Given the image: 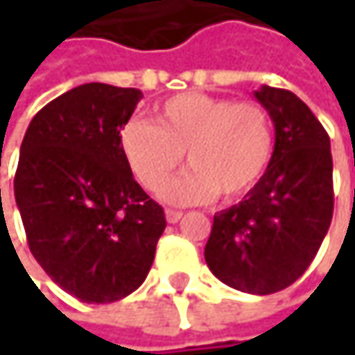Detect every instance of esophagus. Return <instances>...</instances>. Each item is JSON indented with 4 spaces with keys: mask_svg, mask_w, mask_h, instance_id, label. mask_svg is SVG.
<instances>
[{
    "mask_svg": "<svg viewBox=\"0 0 355 355\" xmlns=\"http://www.w3.org/2000/svg\"><path fill=\"white\" fill-rule=\"evenodd\" d=\"M180 218H182V211H178V209H166V222L168 224H177Z\"/></svg>",
    "mask_w": 355,
    "mask_h": 355,
    "instance_id": "1",
    "label": "esophagus"
}]
</instances>
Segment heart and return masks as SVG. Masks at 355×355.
Instances as JSON below:
<instances>
[{"label": "heart", "instance_id": "1", "mask_svg": "<svg viewBox=\"0 0 355 355\" xmlns=\"http://www.w3.org/2000/svg\"><path fill=\"white\" fill-rule=\"evenodd\" d=\"M121 152L137 180L160 189L182 160L191 166L162 191L171 203L211 197L234 201L267 173L273 150V121L259 103L182 92L154 110V121L129 119L119 133Z\"/></svg>", "mask_w": 355, "mask_h": 355}]
</instances>
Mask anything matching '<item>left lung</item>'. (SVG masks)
I'll return each mask as SVG.
<instances>
[{
    "instance_id": "left-lung-1",
    "label": "left lung",
    "mask_w": 355,
    "mask_h": 355,
    "mask_svg": "<svg viewBox=\"0 0 355 355\" xmlns=\"http://www.w3.org/2000/svg\"><path fill=\"white\" fill-rule=\"evenodd\" d=\"M254 98L275 125L273 160L239 205L214 216L205 263L226 286L273 294L313 263L333 218V158L324 127L294 92Z\"/></svg>"
}]
</instances>
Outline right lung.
Masks as SVG:
<instances>
[{
    "instance_id": "add662e5",
    "label": "right lung",
    "mask_w": 355,
    "mask_h": 355,
    "mask_svg": "<svg viewBox=\"0 0 355 355\" xmlns=\"http://www.w3.org/2000/svg\"><path fill=\"white\" fill-rule=\"evenodd\" d=\"M139 98L135 88L78 86L36 112L20 148L14 195L31 252L88 304L137 290L166 228L119 146Z\"/></svg>"
}]
</instances>
